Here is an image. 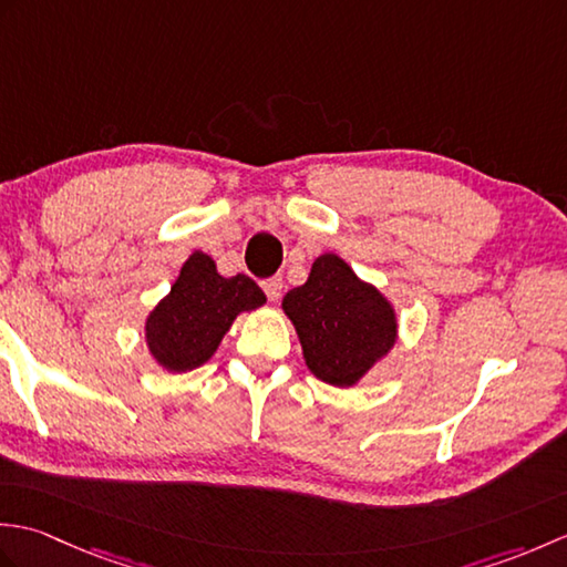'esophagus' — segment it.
Listing matches in <instances>:
<instances>
[{
    "mask_svg": "<svg viewBox=\"0 0 567 567\" xmlns=\"http://www.w3.org/2000/svg\"><path fill=\"white\" fill-rule=\"evenodd\" d=\"M262 290H265V295H268L270 302H277V299H280V295H282V277L275 275V277H270V280H265Z\"/></svg>",
    "mask_w": 567,
    "mask_h": 567,
    "instance_id": "obj_1",
    "label": "esophagus"
}]
</instances>
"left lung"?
Returning a JSON list of instances; mask_svg holds the SVG:
<instances>
[{"mask_svg": "<svg viewBox=\"0 0 567 567\" xmlns=\"http://www.w3.org/2000/svg\"><path fill=\"white\" fill-rule=\"evenodd\" d=\"M309 372L331 388H355L396 343V311L341 256L323 252L305 285L282 297Z\"/></svg>", "mask_w": 567, "mask_h": 567, "instance_id": "8db88e82", "label": "left lung"}]
</instances>
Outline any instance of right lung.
Segmentation results:
<instances>
[{"instance_id":"right-lung-1","label":"right lung","mask_w":567,"mask_h":567,"mask_svg":"<svg viewBox=\"0 0 567 567\" xmlns=\"http://www.w3.org/2000/svg\"><path fill=\"white\" fill-rule=\"evenodd\" d=\"M262 305L265 295L248 275L224 277L212 256L195 250L146 317L148 353L167 372L195 370L216 353L238 315Z\"/></svg>"}]
</instances>
